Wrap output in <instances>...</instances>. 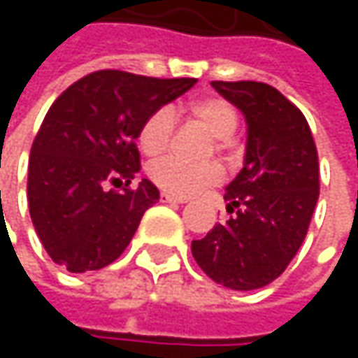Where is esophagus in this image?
Segmentation results:
<instances>
[{
  "label": "esophagus",
  "instance_id": "esophagus-1",
  "mask_svg": "<svg viewBox=\"0 0 358 358\" xmlns=\"http://www.w3.org/2000/svg\"><path fill=\"white\" fill-rule=\"evenodd\" d=\"M159 201H162V203H178V205L186 203L184 196H174V194H170V192H162V194H159Z\"/></svg>",
  "mask_w": 358,
  "mask_h": 358
}]
</instances>
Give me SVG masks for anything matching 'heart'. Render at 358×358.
Here are the masks:
<instances>
[{
	"mask_svg": "<svg viewBox=\"0 0 358 358\" xmlns=\"http://www.w3.org/2000/svg\"><path fill=\"white\" fill-rule=\"evenodd\" d=\"M186 115L192 122H199L215 136V149L224 151L230 145V138L234 136L238 128V109L234 108L228 99L211 95L194 99L186 106ZM176 128V117L170 108H157L151 111L138 130V145L145 155L157 157L162 155L172 141ZM149 178L153 180L162 190L190 196L196 192H203L205 188L217 186L224 180V168L215 162L201 164V166H186L182 162L164 157L149 166Z\"/></svg>",
	"mask_w": 358,
	"mask_h": 358,
	"instance_id": "1",
	"label": "heart"
}]
</instances>
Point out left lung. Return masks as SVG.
<instances>
[{
	"label": "left lung",
	"mask_w": 358,
	"mask_h": 358,
	"mask_svg": "<svg viewBox=\"0 0 358 358\" xmlns=\"http://www.w3.org/2000/svg\"><path fill=\"white\" fill-rule=\"evenodd\" d=\"M211 87L247 120V153L226 188L230 220L192 241L199 267L232 290L273 282L299 252L320 196L317 147L303 111L278 89L238 80Z\"/></svg>",
	"instance_id": "8db88e82"
}]
</instances>
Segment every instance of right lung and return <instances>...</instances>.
I'll return each mask as SVG.
<instances>
[{
  "mask_svg": "<svg viewBox=\"0 0 358 358\" xmlns=\"http://www.w3.org/2000/svg\"><path fill=\"white\" fill-rule=\"evenodd\" d=\"M194 83L99 70L53 101L33 141L27 184L36 236L53 263L83 273L124 252L143 213L159 201L149 180L128 188L141 170V124Z\"/></svg>",
  "mask_w": 358,
  "mask_h": 358,
  "instance_id": "right-lung-1",
  "label": "right lung"
}]
</instances>
